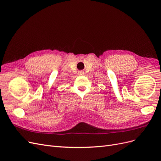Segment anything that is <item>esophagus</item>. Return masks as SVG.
<instances>
[{"label":"esophagus","mask_w":161,"mask_h":161,"mask_svg":"<svg viewBox=\"0 0 161 161\" xmlns=\"http://www.w3.org/2000/svg\"><path fill=\"white\" fill-rule=\"evenodd\" d=\"M79 75H80V76L83 75H84V72H83V71H79Z\"/></svg>","instance_id":"34e87169"}]
</instances>
